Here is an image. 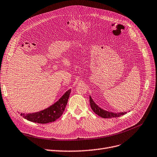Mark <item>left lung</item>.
<instances>
[{
    "instance_id": "8db88e82",
    "label": "left lung",
    "mask_w": 157,
    "mask_h": 157,
    "mask_svg": "<svg viewBox=\"0 0 157 157\" xmlns=\"http://www.w3.org/2000/svg\"><path fill=\"white\" fill-rule=\"evenodd\" d=\"M90 103L92 110L94 112L97 114L99 116L101 117L102 118H113V117H118L123 115L126 113V112H121V113H112L108 111H105L103 109L99 108L96 104H95L94 101L92 100V98L90 96Z\"/></svg>"
}]
</instances>
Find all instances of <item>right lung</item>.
<instances>
[{
    "mask_svg": "<svg viewBox=\"0 0 157 157\" xmlns=\"http://www.w3.org/2000/svg\"><path fill=\"white\" fill-rule=\"evenodd\" d=\"M71 90L67 91L56 103L45 110L33 113H20L25 119L40 124H47L58 119L63 113Z\"/></svg>",
    "mask_w": 157,
    "mask_h": 157,
    "instance_id": "1",
    "label": "right lung"
}]
</instances>
